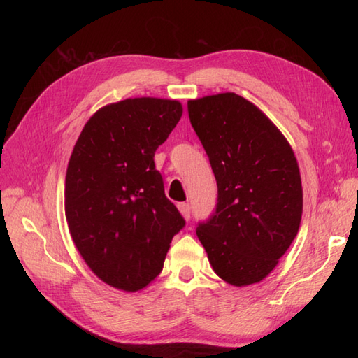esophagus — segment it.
Listing matches in <instances>:
<instances>
[{
    "label": "esophagus",
    "instance_id": "1",
    "mask_svg": "<svg viewBox=\"0 0 358 358\" xmlns=\"http://www.w3.org/2000/svg\"><path fill=\"white\" fill-rule=\"evenodd\" d=\"M177 206H178L180 214L185 217V220H191V206H189L187 203H178Z\"/></svg>",
    "mask_w": 358,
    "mask_h": 358
}]
</instances>
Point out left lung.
I'll return each mask as SVG.
<instances>
[{"mask_svg":"<svg viewBox=\"0 0 358 358\" xmlns=\"http://www.w3.org/2000/svg\"><path fill=\"white\" fill-rule=\"evenodd\" d=\"M189 120L214 171L218 199L196 235L220 278L249 286L268 277L299 232L300 169L291 144L234 92L187 101Z\"/></svg>","mask_w":358,"mask_h":358,"instance_id":"left-lung-1","label":"left lung"}]
</instances>
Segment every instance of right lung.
I'll list each match as a JSON object with an SVG mask.
<instances>
[{"mask_svg":"<svg viewBox=\"0 0 358 358\" xmlns=\"http://www.w3.org/2000/svg\"><path fill=\"white\" fill-rule=\"evenodd\" d=\"M183 106L127 98L96 110L67 164L64 209L72 240L95 275L136 292L154 281L186 222L166 199L154 155Z\"/></svg>","mask_w":358,"mask_h":358,"instance_id":"obj_1","label":"right lung"}]
</instances>
